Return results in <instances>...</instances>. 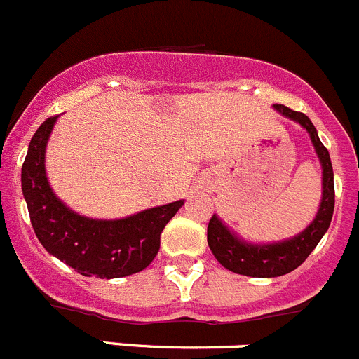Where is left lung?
I'll list each match as a JSON object with an SVG mask.
<instances>
[{"mask_svg":"<svg viewBox=\"0 0 359 359\" xmlns=\"http://www.w3.org/2000/svg\"><path fill=\"white\" fill-rule=\"evenodd\" d=\"M283 116L300 123L309 131L314 144L316 152L323 166V200L318 215L307 229L291 240L279 243H266V245H252L236 238L217 215H212L207 228V240L215 259L224 268L240 276L249 277H279L293 272L300 266L309 254L316 249L319 240L326 233L332 222L333 208H335V186H333V168L328 149L321 144L314 124L305 114L294 112L284 105H273Z\"/></svg>","mask_w":359,"mask_h":359,"instance_id":"1","label":"left lung"}]
</instances>
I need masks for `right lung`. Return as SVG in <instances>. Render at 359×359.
<instances>
[{"instance_id":"obj_1","label":"right lung","mask_w":359,"mask_h":359,"mask_svg":"<svg viewBox=\"0 0 359 359\" xmlns=\"http://www.w3.org/2000/svg\"><path fill=\"white\" fill-rule=\"evenodd\" d=\"M55 119L57 116L48 117L33 135L20 173L38 240L52 256L83 277L117 279L142 272L158 254L163 228L184 201L117 221H96L72 212L52 193L45 175V147Z\"/></svg>"}]
</instances>
